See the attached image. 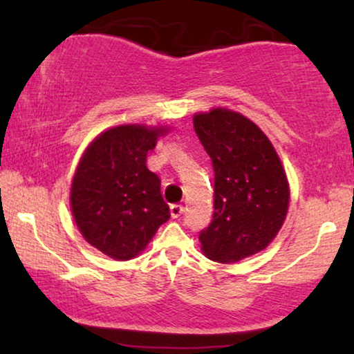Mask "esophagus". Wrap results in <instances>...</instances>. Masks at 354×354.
<instances>
[{
	"label": "esophagus",
	"instance_id": "1",
	"mask_svg": "<svg viewBox=\"0 0 354 354\" xmlns=\"http://www.w3.org/2000/svg\"><path fill=\"white\" fill-rule=\"evenodd\" d=\"M183 212V206L182 205H172L171 206V216L174 219H177V217H180Z\"/></svg>",
	"mask_w": 354,
	"mask_h": 354
}]
</instances>
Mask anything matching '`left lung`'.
<instances>
[{
    "label": "left lung",
    "mask_w": 354,
    "mask_h": 354,
    "mask_svg": "<svg viewBox=\"0 0 354 354\" xmlns=\"http://www.w3.org/2000/svg\"><path fill=\"white\" fill-rule=\"evenodd\" d=\"M214 169V214L200 232L205 254L235 263L268 246L288 209V182L272 143L258 125L229 109L193 118Z\"/></svg>",
    "instance_id": "obj_1"
}]
</instances>
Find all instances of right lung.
<instances>
[{"instance_id": "1", "label": "right lung", "mask_w": 354, "mask_h": 354, "mask_svg": "<svg viewBox=\"0 0 354 354\" xmlns=\"http://www.w3.org/2000/svg\"><path fill=\"white\" fill-rule=\"evenodd\" d=\"M164 129L119 125L96 137L80 159L71 190L72 214L91 246L132 259L171 212L147 154Z\"/></svg>"}]
</instances>
